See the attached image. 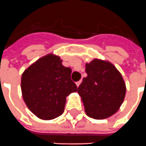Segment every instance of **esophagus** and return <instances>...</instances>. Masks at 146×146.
<instances>
[{
    "instance_id": "34e87169",
    "label": "esophagus",
    "mask_w": 146,
    "mask_h": 146,
    "mask_svg": "<svg viewBox=\"0 0 146 146\" xmlns=\"http://www.w3.org/2000/svg\"><path fill=\"white\" fill-rule=\"evenodd\" d=\"M81 83H82V80H79L78 82H76V85H77V86H79Z\"/></svg>"
}]
</instances>
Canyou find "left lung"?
<instances>
[{
    "label": "left lung",
    "mask_w": 146,
    "mask_h": 146,
    "mask_svg": "<svg viewBox=\"0 0 146 146\" xmlns=\"http://www.w3.org/2000/svg\"><path fill=\"white\" fill-rule=\"evenodd\" d=\"M87 76L78 88L87 116L104 119L117 112L123 102L125 84L120 72L109 62L94 60L86 64Z\"/></svg>",
    "instance_id": "8db88e82"
}]
</instances>
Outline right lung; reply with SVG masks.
I'll use <instances>...</instances> for the list:
<instances>
[{"label": "right lung", "mask_w": 146, "mask_h": 146, "mask_svg": "<svg viewBox=\"0 0 146 146\" xmlns=\"http://www.w3.org/2000/svg\"><path fill=\"white\" fill-rule=\"evenodd\" d=\"M71 69L63 66L59 56H44L26 69L21 77L25 104L36 116L51 120L63 113L66 97L77 91Z\"/></svg>", "instance_id": "add662e5"}]
</instances>
